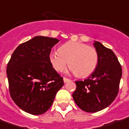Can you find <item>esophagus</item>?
<instances>
[{"label":"esophagus","mask_w":129,"mask_h":129,"mask_svg":"<svg viewBox=\"0 0 129 129\" xmlns=\"http://www.w3.org/2000/svg\"><path fill=\"white\" fill-rule=\"evenodd\" d=\"M71 81V80H70V79H69V78H63V81H64V83L69 82V81Z\"/></svg>","instance_id":"34e87169"}]
</instances>
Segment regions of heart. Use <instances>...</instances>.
I'll return each instance as SVG.
<instances>
[{
    "mask_svg": "<svg viewBox=\"0 0 129 129\" xmlns=\"http://www.w3.org/2000/svg\"><path fill=\"white\" fill-rule=\"evenodd\" d=\"M49 61L57 71H63L67 63L70 71L84 78L95 71L99 61V55L94 48L84 43L70 41L63 44L58 52L49 55Z\"/></svg>",
    "mask_w": 129,
    "mask_h": 129,
    "instance_id": "obj_1",
    "label": "heart"
}]
</instances>
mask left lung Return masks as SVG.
Masks as SVG:
<instances>
[{
	"mask_svg": "<svg viewBox=\"0 0 129 129\" xmlns=\"http://www.w3.org/2000/svg\"><path fill=\"white\" fill-rule=\"evenodd\" d=\"M93 46L99 55L95 71L84 81H76L73 100L80 109L94 113L106 109L116 99L122 76L121 66L112 50L99 41Z\"/></svg>",
	"mask_w": 129,
	"mask_h": 129,
	"instance_id": "1",
	"label": "left lung"
}]
</instances>
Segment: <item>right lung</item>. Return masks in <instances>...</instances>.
I'll return each mask as SVG.
<instances>
[{
	"label": "right lung",
	"instance_id": "right-lung-1",
	"mask_svg": "<svg viewBox=\"0 0 129 129\" xmlns=\"http://www.w3.org/2000/svg\"><path fill=\"white\" fill-rule=\"evenodd\" d=\"M60 40L35 36L17 47L7 66L12 99L20 109L41 115L50 109L63 78L49 61L51 48Z\"/></svg>",
	"mask_w": 129,
	"mask_h": 129
}]
</instances>
